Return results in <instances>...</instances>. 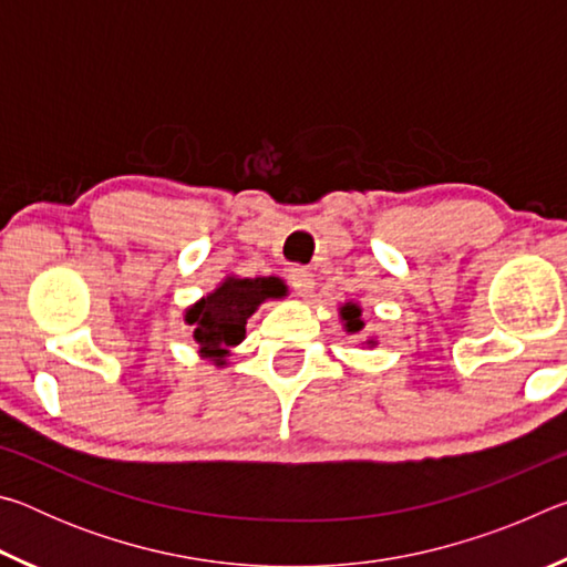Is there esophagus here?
Listing matches in <instances>:
<instances>
[{"instance_id": "1", "label": "esophagus", "mask_w": 567, "mask_h": 567, "mask_svg": "<svg viewBox=\"0 0 567 567\" xmlns=\"http://www.w3.org/2000/svg\"><path fill=\"white\" fill-rule=\"evenodd\" d=\"M290 282H292V287H295L297 295H300V297H310L312 287H315L312 272L307 270V267H300V265L290 267Z\"/></svg>"}]
</instances>
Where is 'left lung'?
<instances>
[{"label": "left lung", "instance_id": "obj_1", "mask_svg": "<svg viewBox=\"0 0 567 567\" xmlns=\"http://www.w3.org/2000/svg\"><path fill=\"white\" fill-rule=\"evenodd\" d=\"M360 312L362 310L354 302H348L344 307H340V315H342L344 328H348V332H360L364 328V322L360 320ZM370 344H372V340H370Z\"/></svg>", "mask_w": 567, "mask_h": 567}]
</instances>
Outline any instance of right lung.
I'll list each match as a JSON object with an SVG mask.
<instances>
[{
    "mask_svg": "<svg viewBox=\"0 0 567 567\" xmlns=\"http://www.w3.org/2000/svg\"><path fill=\"white\" fill-rule=\"evenodd\" d=\"M285 292L282 280L277 277H227L215 292L192 305L185 315L199 352L205 358H215L217 364H225L229 348L245 340V324L257 307Z\"/></svg>",
    "mask_w": 567,
    "mask_h": 567,
    "instance_id": "obj_1",
    "label": "right lung"
}]
</instances>
